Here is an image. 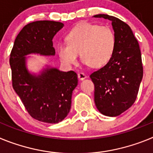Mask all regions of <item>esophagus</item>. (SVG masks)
Segmentation results:
<instances>
[{
	"label": "esophagus",
	"mask_w": 153,
	"mask_h": 153,
	"mask_svg": "<svg viewBox=\"0 0 153 153\" xmlns=\"http://www.w3.org/2000/svg\"><path fill=\"white\" fill-rule=\"evenodd\" d=\"M78 78H79L80 80H83V79H84L85 78H86V75L84 74V73H82V72H79L78 73Z\"/></svg>",
	"instance_id": "obj_1"
}]
</instances>
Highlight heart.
<instances>
[{
    "label": "heart",
    "mask_w": 153,
    "mask_h": 153,
    "mask_svg": "<svg viewBox=\"0 0 153 153\" xmlns=\"http://www.w3.org/2000/svg\"><path fill=\"white\" fill-rule=\"evenodd\" d=\"M116 44V36L111 28L85 23L70 31L67 36V44H58L57 52L67 67L77 63L80 53L84 64L100 68L111 60Z\"/></svg>",
    "instance_id": "obj_1"
}]
</instances>
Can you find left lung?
Masks as SVG:
<instances>
[{
  "mask_svg": "<svg viewBox=\"0 0 153 153\" xmlns=\"http://www.w3.org/2000/svg\"><path fill=\"white\" fill-rule=\"evenodd\" d=\"M112 21L117 40L113 57L103 67L90 74L94 83V101L98 110L117 117L132 106L143 76L140 46L129 26L119 18L97 14Z\"/></svg>",
  "mask_w": 153,
  "mask_h": 153,
  "instance_id": "left-lung-1",
  "label": "left lung"
}]
</instances>
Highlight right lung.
<instances>
[{"label": "right lung", "mask_w": 153, "mask_h": 153, "mask_svg": "<svg viewBox=\"0 0 153 153\" xmlns=\"http://www.w3.org/2000/svg\"><path fill=\"white\" fill-rule=\"evenodd\" d=\"M63 27V23L52 21L27 24L16 37L10 56L13 90L31 117L47 123L61 122L69 113L77 74L49 67L40 75H33L27 69L25 56H53V38Z\"/></svg>", "instance_id": "right-lung-1"}]
</instances>
